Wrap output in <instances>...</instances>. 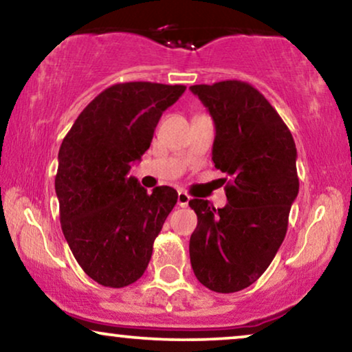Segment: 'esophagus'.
<instances>
[{"label":"esophagus","mask_w":352,"mask_h":352,"mask_svg":"<svg viewBox=\"0 0 352 352\" xmlns=\"http://www.w3.org/2000/svg\"><path fill=\"white\" fill-rule=\"evenodd\" d=\"M190 195H186L185 191H179V196H177V203H179L180 208H186L190 203Z\"/></svg>","instance_id":"esophagus-1"}]
</instances>
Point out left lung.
Wrapping results in <instances>:
<instances>
[{
  "mask_svg": "<svg viewBox=\"0 0 352 352\" xmlns=\"http://www.w3.org/2000/svg\"><path fill=\"white\" fill-rule=\"evenodd\" d=\"M190 90L212 116V161L230 177L225 208L204 199L188 203L198 215L191 267L206 288L235 293L264 274L287 235L299 191L296 144L278 112L250 83L223 80Z\"/></svg>",
  "mask_w": 352,
  "mask_h": 352,
  "instance_id": "8db88e82",
  "label": "left lung"
}]
</instances>
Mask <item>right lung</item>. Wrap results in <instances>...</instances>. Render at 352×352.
<instances>
[{
	"label": "right lung",
	"instance_id": "1",
	"mask_svg": "<svg viewBox=\"0 0 352 352\" xmlns=\"http://www.w3.org/2000/svg\"><path fill=\"white\" fill-rule=\"evenodd\" d=\"M185 90L116 83L80 112L60 144L54 180L60 227L78 265L102 287L124 288L142 277L177 203L170 186L148 193L129 172L151 144L162 112Z\"/></svg>",
	"mask_w": 352,
	"mask_h": 352
}]
</instances>
